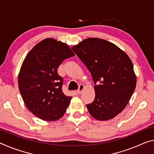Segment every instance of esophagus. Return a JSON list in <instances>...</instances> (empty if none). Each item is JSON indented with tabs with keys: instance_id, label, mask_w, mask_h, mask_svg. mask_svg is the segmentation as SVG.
<instances>
[{
	"instance_id": "1",
	"label": "esophagus",
	"mask_w": 154,
	"mask_h": 154,
	"mask_svg": "<svg viewBox=\"0 0 154 154\" xmlns=\"http://www.w3.org/2000/svg\"><path fill=\"white\" fill-rule=\"evenodd\" d=\"M84 85L80 84L79 86V88H78V90H77V93L78 94H81L82 92V90H84Z\"/></svg>"
}]
</instances>
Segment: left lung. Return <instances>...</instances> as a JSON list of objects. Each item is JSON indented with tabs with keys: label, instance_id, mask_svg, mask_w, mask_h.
Wrapping results in <instances>:
<instances>
[{
	"label": "left lung",
	"instance_id": "obj_1",
	"mask_svg": "<svg viewBox=\"0 0 154 154\" xmlns=\"http://www.w3.org/2000/svg\"><path fill=\"white\" fill-rule=\"evenodd\" d=\"M89 70L95 98L86 107L97 120L114 118L123 111L134 93L136 77L130 57L118 46L99 38H88L72 47Z\"/></svg>",
	"mask_w": 154,
	"mask_h": 154
}]
</instances>
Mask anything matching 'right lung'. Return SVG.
<instances>
[{
    "mask_svg": "<svg viewBox=\"0 0 154 154\" xmlns=\"http://www.w3.org/2000/svg\"><path fill=\"white\" fill-rule=\"evenodd\" d=\"M74 55L66 44L47 38L26 56L18 75V87L26 108L38 118L53 121L64 114L72 97L63 92V78L57 69L63 61Z\"/></svg>",
    "mask_w": 154,
    "mask_h": 154,
    "instance_id": "right-lung-1",
    "label": "right lung"
}]
</instances>
